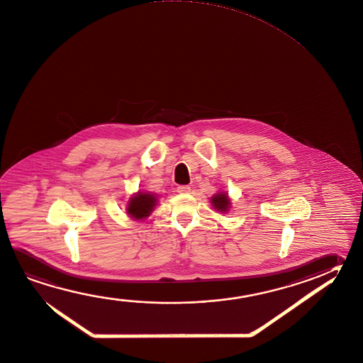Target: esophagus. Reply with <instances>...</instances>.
<instances>
[{"instance_id":"34e87169","label":"esophagus","mask_w":363,"mask_h":363,"mask_svg":"<svg viewBox=\"0 0 363 363\" xmlns=\"http://www.w3.org/2000/svg\"><path fill=\"white\" fill-rule=\"evenodd\" d=\"M190 191V186H179V187H177V192H179V194H189Z\"/></svg>"}]
</instances>
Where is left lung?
<instances>
[{"instance_id":"left-lung-1","label":"left lung","mask_w":363,"mask_h":363,"mask_svg":"<svg viewBox=\"0 0 363 363\" xmlns=\"http://www.w3.org/2000/svg\"><path fill=\"white\" fill-rule=\"evenodd\" d=\"M210 203L214 206V209L222 211V213H227L230 208V200H229L228 194H225V192L216 194L210 199Z\"/></svg>"}]
</instances>
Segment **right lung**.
Listing matches in <instances>:
<instances>
[{"mask_svg":"<svg viewBox=\"0 0 363 363\" xmlns=\"http://www.w3.org/2000/svg\"><path fill=\"white\" fill-rule=\"evenodd\" d=\"M155 205H157L155 195L139 191L128 200V214L136 220H141V219L150 216Z\"/></svg>","mask_w":363,"mask_h":363,"instance_id":"right-lung-1","label":"right lung"}]
</instances>
